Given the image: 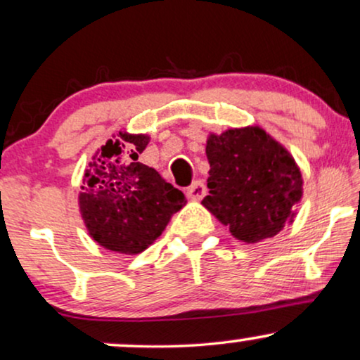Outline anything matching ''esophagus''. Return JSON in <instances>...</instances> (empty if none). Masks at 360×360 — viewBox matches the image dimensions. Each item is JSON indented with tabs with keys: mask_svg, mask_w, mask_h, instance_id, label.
Returning a JSON list of instances; mask_svg holds the SVG:
<instances>
[{
	"mask_svg": "<svg viewBox=\"0 0 360 360\" xmlns=\"http://www.w3.org/2000/svg\"><path fill=\"white\" fill-rule=\"evenodd\" d=\"M205 185H203V181L202 180H195L192 185H190V187L187 188V197L190 198V200H202L203 198V195H205Z\"/></svg>",
	"mask_w": 360,
	"mask_h": 360,
	"instance_id": "1",
	"label": "esophagus"
}]
</instances>
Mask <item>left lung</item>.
<instances>
[{
	"mask_svg": "<svg viewBox=\"0 0 360 360\" xmlns=\"http://www.w3.org/2000/svg\"><path fill=\"white\" fill-rule=\"evenodd\" d=\"M210 163L202 205L237 240L259 243L282 232L297 215L304 179L294 157L259 125L208 133Z\"/></svg>",
	"mask_w": 360,
	"mask_h": 360,
	"instance_id": "left-lung-1",
	"label": "left lung"
}]
</instances>
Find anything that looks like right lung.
Segmentation results:
<instances>
[{"instance_id":"right-lung-1","label":"right lung","mask_w":360,"mask_h":360,"mask_svg":"<svg viewBox=\"0 0 360 360\" xmlns=\"http://www.w3.org/2000/svg\"><path fill=\"white\" fill-rule=\"evenodd\" d=\"M148 143L146 133L120 130L96 150L83 175L79 214L88 235L106 250H146L187 203L179 188L139 162Z\"/></svg>"}]
</instances>
